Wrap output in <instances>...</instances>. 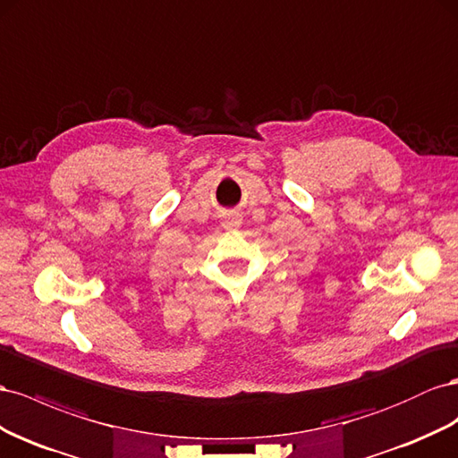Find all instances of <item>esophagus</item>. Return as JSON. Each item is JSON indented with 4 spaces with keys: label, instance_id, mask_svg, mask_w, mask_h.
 Masks as SVG:
<instances>
[{
    "label": "esophagus",
    "instance_id": "1",
    "mask_svg": "<svg viewBox=\"0 0 458 458\" xmlns=\"http://www.w3.org/2000/svg\"><path fill=\"white\" fill-rule=\"evenodd\" d=\"M242 225L240 222V216L238 215H230L226 220H225V226L226 228H238Z\"/></svg>",
    "mask_w": 458,
    "mask_h": 458
}]
</instances>
